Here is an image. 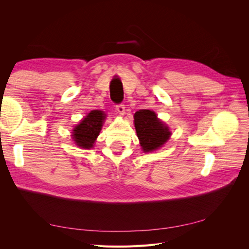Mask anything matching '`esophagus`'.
Here are the masks:
<instances>
[{
	"label": "esophagus",
	"mask_w": 249,
	"mask_h": 249,
	"mask_svg": "<svg viewBox=\"0 0 249 249\" xmlns=\"http://www.w3.org/2000/svg\"><path fill=\"white\" fill-rule=\"evenodd\" d=\"M116 111L119 115H124V105L120 104L116 106Z\"/></svg>",
	"instance_id": "obj_1"
}]
</instances>
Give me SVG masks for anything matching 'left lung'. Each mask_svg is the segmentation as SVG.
<instances>
[{
	"mask_svg": "<svg viewBox=\"0 0 249 249\" xmlns=\"http://www.w3.org/2000/svg\"><path fill=\"white\" fill-rule=\"evenodd\" d=\"M134 124L144 153L154 152L167 142L171 132L154 111L142 109L134 114Z\"/></svg>",
	"mask_w": 249,
	"mask_h": 249,
	"instance_id": "8db88e82",
	"label": "left lung"
}]
</instances>
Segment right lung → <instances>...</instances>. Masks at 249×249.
<instances>
[{
  "instance_id": "right-lung-1",
  "label": "right lung",
  "mask_w": 249,
  "mask_h": 249,
  "mask_svg": "<svg viewBox=\"0 0 249 249\" xmlns=\"http://www.w3.org/2000/svg\"><path fill=\"white\" fill-rule=\"evenodd\" d=\"M105 119L106 114L101 110H92L88 113L72 130L71 136L74 143L82 148H91L102 130Z\"/></svg>"
}]
</instances>
